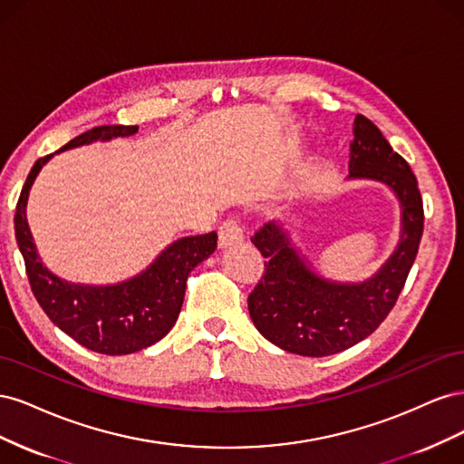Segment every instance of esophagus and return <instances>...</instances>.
<instances>
[{
    "label": "esophagus",
    "mask_w": 464,
    "mask_h": 464,
    "mask_svg": "<svg viewBox=\"0 0 464 464\" xmlns=\"http://www.w3.org/2000/svg\"><path fill=\"white\" fill-rule=\"evenodd\" d=\"M242 237H244V228L237 220L228 218L220 224V228H218V246L220 247H228L236 242H240Z\"/></svg>",
    "instance_id": "obj_1"
}]
</instances>
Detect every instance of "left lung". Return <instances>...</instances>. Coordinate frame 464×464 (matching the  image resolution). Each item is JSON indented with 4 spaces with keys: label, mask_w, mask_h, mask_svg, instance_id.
<instances>
[{
    "label": "left lung",
    "mask_w": 464,
    "mask_h": 464,
    "mask_svg": "<svg viewBox=\"0 0 464 464\" xmlns=\"http://www.w3.org/2000/svg\"><path fill=\"white\" fill-rule=\"evenodd\" d=\"M348 178L387 186L401 205L395 251L366 280L344 283L319 275L292 242L283 220H269L251 237L265 261V275L247 307L257 331L275 346L300 356H331L370 336L395 305L418 254L424 207L409 162L363 116L354 118Z\"/></svg>",
    "instance_id": "left-lung-1"
}]
</instances>
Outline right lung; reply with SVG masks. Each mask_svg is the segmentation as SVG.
I'll return each mask as SVG.
<instances>
[{
    "label": "right lung",
    "mask_w": 464,
    "mask_h": 464,
    "mask_svg": "<svg viewBox=\"0 0 464 464\" xmlns=\"http://www.w3.org/2000/svg\"><path fill=\"white\" fill-rule=\"evenodd\" d=\"M137 131V125H101L72 139L53 154L114 137H130ZM53 154L34 162L15 213V237L34 298L53 325L81 346L108 356L139 353L164 339L174 327L184 304L188 275L217 249V232L179 237L166 246L147 269L121 283H67L42 265L26 220L31 188Z\"/></svg>",
    "instance_id": "1"
}]
</instances>
